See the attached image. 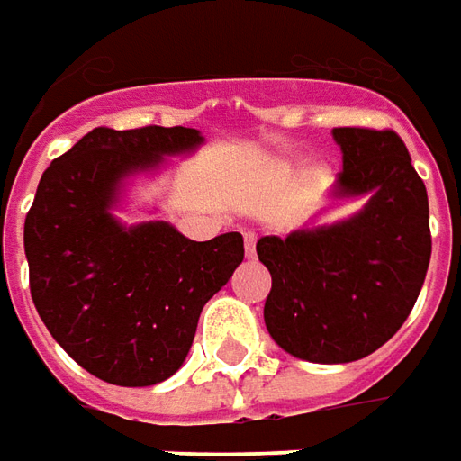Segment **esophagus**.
<instances>
[{"label": "esophagus", "instance_id": "1", "mask_svg": "<svg viewBox=\"0 0 461 461\" xmlns=\"http://www.w3.org/2000/svg\"><path fill=\"white\" fill-rule=\"evenodd\" d=\"M243 246H246V256L253 258V256H256V236H253V233H246V236H243Z\"/></svg>", "mask_w": 461, "mask_h": 461}]
</instances>
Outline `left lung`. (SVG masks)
<instances>
[{
    "mask_svg": "<svg viewBox=\"0 0 461 461\" xmlns=\"http://www.w3.org/2000/svg\"><path fill=\"white\" fill-rule=\"evenodd\" d=\"M341 195L369 193L351 221L256 243L271 271L266 329L284 351L316 364L374 354L417 303L431 258L429 200L394 130L336 128Z\"/></svg>",
    "mask_w": 461,
    "mask_h": 461,
    "instance_id": "obj_1",
    "label": "left lung"
}]
</instances>
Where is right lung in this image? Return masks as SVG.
I'll use <instances>...</instances> for the list:
<instances>
[{"label": "right lung", "mask_w": 461, "mask_h": 461, "mask_svg": "<svg viewBox=\"0 0 461 461\" xmlns=\"http://www.w3.org/2000/svg\"><path fill=\"white\" fill-rule=\"evenodd\" d=\"M198 130L95 128L44 170L24 218L34 309L92 376L152 386L185 361L203 306L243 261V236L190 240L167 223L122 228L120 177L190 150Z\"/></svg>", "instance_id": "right-lung-1"}]
</instances>
